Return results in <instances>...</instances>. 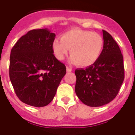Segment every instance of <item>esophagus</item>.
<instances>
[{
  "mask_svg": "<svg viewBox=\"0 0 135 135\" xmlns=\"http://www.w3.org/2000/svg\"><path fill=\"white\" fill-rule=\"evenodd\" d=\"M66 71L67 72H71L72 71V69L69 66H66Z\"/></svg>",
  "mask_w": 135,
  "mask_h": 135,
  "instance_id": "34e87169",
  "label": "esophagus"
}]
</instances>
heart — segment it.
Masks as SVG:
<instances>
[{
    "instance_id": "b5f03b06",
    "label": "heart",
    "mask_w": 135,
    "mask_h": 135,
    "mask_svg": "<svg viewBox=\"0 0 135 135\" xmlns=\"http://www.w3.org/2000/svg\"><path fill=\"white\" fill-rule=\"evenodd\" d=\"M104 48V39L97 33L80 28H71L55 39L52 45V52L58 60H63L71 49L72 63L80 67L93 65L100 57Z\"/></svg>"
}]
</instances>
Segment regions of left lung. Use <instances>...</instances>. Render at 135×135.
Returning a JSON list of instances; mask_svg holds the SVG:
<instances>
[{
  "label": "left lung",
  "instance_id": "obj_1",
  "mask_svg": "<svg viewBox=\"0 0 135 135\" xmlns=\"http://www.w3.org/2000/svg\"><path fill=\"white\" fill-rule=\"evenodd\" d=\"M104 48L99 59L85 69H77L76 95L87 106L101 107L109 103L119 92L124 80L123 57L117 43L103 30Z\"/></svg>",
  "mask_w": 135,
  "mask_h": 135
}]
</instances>
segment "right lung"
<instances>
[{"instance_id": "add662e5", "label": "right lung", "mask_w": 135, "mask_h": 135, "mask_svg": "<svg viewBox=\"0 0 135 135\" xmlns=\"http://www.w3.org/2000/svg\"><path fill=\"white\" fill-rule=\"evenodd\" d=\"M55 34L47 28L33 29L12 48L9 79L22 102L43 107L52 102L66 74V66L53 55Z\"/></svg>"}]
</instances>
